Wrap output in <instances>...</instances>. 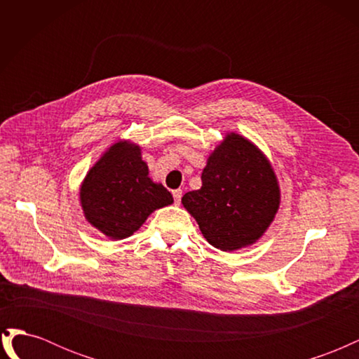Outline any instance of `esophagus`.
Segmentation results:
<instances>
[{"mask_svg":"<svg viewBox=\"0 0 359 359\" xmlns=\"http://www.w3.org/2000/svg\"><path fill=\"white\" fill-rule=\"evenodd\" d=\"M172 194H173V199H175V203H180L181 198H182V190L177 189V190L172 191Z\"/></svg>","mask_w":359,"mask_h":359,"instance_id":"34e87169","label":"esophagus"}]
</instances>
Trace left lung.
I'll list each match as a JSON object with an SVG mask.
<instances>
[{
    "mask_svg": "<svg viewBox=\"0 0 359 359\" xmlns=\"http://www.w3.org/2000/svg\"><path fill=\"white\" fill-rule=\"evenodd\" d=\"M201 178L202 187L181 202L205 240L223 252L255 244L280 206L278 181L262 151L244 136L226 135Z\"/></svg>",
    "mask_w": 359,
    "mask_h": 359,
    "instance_id": "1",
    "label": "left lung"
}]
</instances>
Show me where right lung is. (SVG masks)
<instances>
[{"label": "right lung", "instance_id": "1", "mask_svg": "<svg viewBox=\"0 0 359 359\" xmlns=\"http://www.w3.org/2000/svg\"><path fill=\"white\" fill-rule=\"evenodd\" d=\"M140 147L119 140L88 170L81 186L85 219L111 240H124L148 215L173 202L172 194L148 177Z\"/></svg>", "mask_w": 359, "mask_h": 359}]
</instances>
